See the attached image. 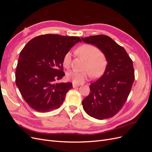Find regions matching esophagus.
Here are the masks:
<instances>
[{
  "label": "esophagus",
  "instance_id": "1",
  "mask_svg": "<svg viewBox=\"0 0 152 152\" xmlns=\"http://www.w3.org/2000/svg\"><path fill=\"white\" fill-rule=\"evenodd\" d=\"M73 88H75V87H79V85H78V84H74V83H73Z\"/></svg>",
  "mask_w": 152,
  "mask_h": 152
}]
</instances>
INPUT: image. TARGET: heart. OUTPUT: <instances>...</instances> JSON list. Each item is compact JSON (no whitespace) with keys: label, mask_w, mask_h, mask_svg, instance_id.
Instances as JSON below:
<instances>
[{"label":"heart","mask_w":152,"mask_h":152,"mask_svg":"<svg viewBox=\"0 0 152 152\" xmlns=\"http://www.w3.org/2000/svg\"><path fill=\"white\" fill-rule=\"evenodd\" d=\"M77 54L86 61L84 72L70 71L67 73V79L73 83L80 84L91 76L96 78L102 75L107 66V59L105 55L99 51L98 48L91 44H83L77 48ZM71 53H66L63 59V65L68 68L71 65Z\"/></svg>","instance_id":"heart-1"}]
</instances>
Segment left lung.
I'll use <instances>...</instances> for the list:
<instances>
[{
    "instance_id": "8db88e82",
    "label": "left lung",
    "mask_w": 152,
    "mask_h": 152,
    "mask_svg": "<svg viewBox=\"0 0 152 152\" xmlns=\"http://www.w3.org/2000/svg\"><path fill=\"white\" fill-rule=\"evenodd\" d=\"M105 55L107 66L103 75L91 83L90 93L82 101L84 111L99 120L113 117L122 108L134 80L132 59L126 50L104 35L82 38Z\"/></svg>"
}]
</instances>
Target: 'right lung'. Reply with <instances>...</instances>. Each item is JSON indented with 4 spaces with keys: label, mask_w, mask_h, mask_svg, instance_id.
Returning <instances> with one entry per match:
<instances>
[{
    "label": "right lung",
    "mask_w": 152,
    "mask_h": 152,
    "mask_svg": "<svg viewBox=\"0 0 152 152\" xmlns=\"http://www.w3.org/2000/svg\"><path fill=\"white\" fill-rule=\"evenodd\" d=\"M78 37L47 34L36 37L20 53L16 70V84L25 102L39 112L59 108L71 82L55 83L65 75L63 59L75 44Z\"/></svg>",
    "instance_id": "add662e5"
}]
</instances>
